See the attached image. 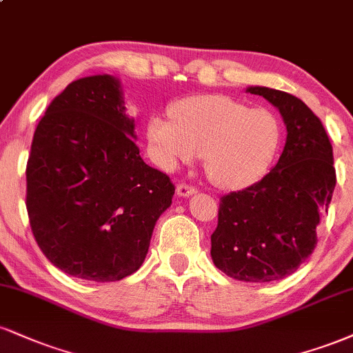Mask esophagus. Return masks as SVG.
<instances>
[{"label": "esophagus", "instance_id": "esophagus-1", "mask_svg": "<svg viewBox=\"0 0 353 353\" xmlns=\"http://www.w3.org/2000/svg\"><path fill=\"white\" fill-rule=\"evenodd\" d=\"M195 192H197V189L192 188V185H188V184H179L176 188L177 197H190V195H194Z\"/></svg>", "mask_w": 353, "mask_h": 353}]
</instances>
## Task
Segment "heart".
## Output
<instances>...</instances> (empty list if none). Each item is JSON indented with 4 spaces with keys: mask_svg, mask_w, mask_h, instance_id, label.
Here are the masks:
<instances>
[{
    "mask_svg": "<svg viewBox=\"0 0 353 353\" xmlns=\"http://www.w3.org/2000/svg\"><path fill=\"white\" fill-rule=\"evenodd\" d=\"M168 118L152 114L146 125L150 156L172 172L201 151L203 168L220 189L241 190L270 172L283 130L270 110L248 108L227 95H194L174 101Z\"/></svg>",
    "mask_w": 353,
    "mask_h": 353,
    "instance_id": "obj_1",
    "label": "heart"
}]
</instances>
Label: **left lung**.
Masks as SVG:
<instances>
[{
	"label": "left lung",
	"instance_id": "obj_1",
	"mask_svg": "<svg viewBox=\"0 0 353 353\" xmlns=\"http://www.w3.org/2000/svg\"><path fill=\"white\" fill-rule=\"evenodd\" d=\"M281 113L286 144L271 171L220 199L212 261L233 279L270 283L299 268L317 245L316 228L335 188L332 144L311 108L291 93L248 87Z\"/></svg>",
	"mask_w": 353,
	"mask_h": 353
}]
</instances>
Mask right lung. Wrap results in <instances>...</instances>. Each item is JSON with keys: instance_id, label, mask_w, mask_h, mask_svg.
<instances>
[{"instance_id": "right-lung-1", "label": "right lung", "mask_w": 353, "mask_h": 353, "mask_svg": "<svg viewBox=\"0 0 353 353\" xmlns=\"http://www.w3.org/2000/svg\"><path fill=\"white\" fill-rule=\"evenodd\" d=\"M120 80L90 75L50 101L28 159L29 223L46 258L87 281H120L146 258L174 185L134 143Z\"/></svg>"}]
</instances>
